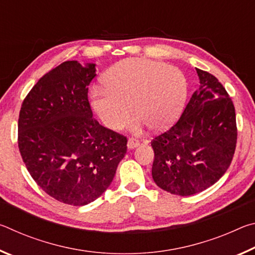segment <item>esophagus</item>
Returning <instances> with one entry per match:
<instances>
[{"label":"esophagus","mask_w":255,"mask_h":255,"mask_svg":"<svg viewBox=\"0 0 255 255\" xmlns=\"http://www.w3.org/2000/svg\"><path fill=\"white\" fill-rule=\"evenodd\" d=\"M138 145H139V141H138V140L136 139V138H129V139H128L127 146H128L129 149L135 148V147H137Z\"/></svg>","instance_id":"34e87169"}]
</instances>
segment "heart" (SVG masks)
<instances>
[{
    "instance_id": "heart-1",
    "label": "heart",
    "mask_w": 255,
    "mask_h": 255,
    "mask_svg": "<svg viewBox=\"0 0 255 255\" xmlns=\"http://www.w3.org/2000/svg\"><path fill=\"white\" fill-rule=\"evenodd\" d=\"M105 88L92 91V105L109 129L122 128L135 115L133 130L169 127L179 117L188 94V81L178 67L147 58H129L112 66Z\"/></svg>"
}]
</instances>
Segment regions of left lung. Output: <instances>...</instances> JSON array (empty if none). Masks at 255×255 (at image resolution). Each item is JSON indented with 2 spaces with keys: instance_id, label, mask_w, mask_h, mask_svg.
<instances>
[{
  "instance_id": "1",
  "label": "left lung",
  "mask_w": 255,
  "mask_h": 255,
  "mask_svg": "<svg viewBox=\"0 0 255 255\" xmlns=\"http://www.w3.org/2000/svg\"><path fill=\"white\" fill-rule=\"evenodd\" d=\"M200 80L180 119L152 140V175L159 188L191 196L225 174L237 140L235 108L223 84L196 68Z\"/></svg>"
}]
</instances>
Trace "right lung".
<instances>
[{
  "mask_svg": "<svg viewBox=\"0 0 255 255\" xmlns=\"http://www.w3.org/2000/svg\"><path fill=\"white\" fill-rule=\"evenodd\" d=\"M94 64L67 60L34 84L21 105L18 146L30 175L64 204L98 199L127 152V137L101 126L90 106Z\"/></svg>",
  "mask_w": 255,
  "mask_h": 255,
  "instance_id": "1",
  "label": "right lung"
}]
</instances>
